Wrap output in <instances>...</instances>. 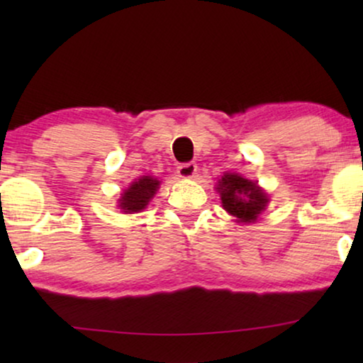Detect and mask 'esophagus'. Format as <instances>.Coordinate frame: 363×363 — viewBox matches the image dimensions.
Wrapping results in <instances>:
<instances>
[{"instance_id": "34e87169", "label": "esophagus", "mask_w": 363, "mask_h": 363, "mask_svg": "<svg viewBox=\"0 0 363 363\" xmlns=\"http://www.w3.org/2000/svg\"><path fill=\"white\" fill-rule=\"evenodd\" d=\"M196 163L193 162H188V163H182V165H178V177L180 178H193L196 175Z\"/></svg>"}]
</instances>
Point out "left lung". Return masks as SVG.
Segmentation results:
<instances>
[{"mask_svg":"<svg viewBox=\"0 0 363 363\" xmlns=\"http://www.w3.org/2000/svg\"><path fill=\"white\" fill-rule=\"evenodd\" d=\"M216 190L221 196L223 208L236 218L238 223H255L257 216L266 210V191L256 182L247 180L240 173H225L218 180Z\"/></svg>","mask_w":363,"mask_h":363,"instance_id":"1","label":"left lung"}]
</instances>
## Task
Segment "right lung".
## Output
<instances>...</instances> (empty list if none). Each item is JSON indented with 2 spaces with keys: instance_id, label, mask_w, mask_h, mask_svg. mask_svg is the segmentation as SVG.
Returning <instances> with one entry per match:
<instances>
[{
  "instance_id": "add662e5",
  "label": "right lung",
  "mask_w": 363,
  "mask_h": 363,
  "mask_svg": "<svg viewBox=\"0 0 363 363\" xmlns=\"http://www.w3.org/2000/svg\"><path fill=\"white\" fill-rule=\"evenodd\" d=\"M158 188H160V180L150 175H143L130 183L127 190H123L122 196L118 198V208L123 213H130V215L145 210L152 198L155 196Z\"/></svg>"
}]
</instances>
